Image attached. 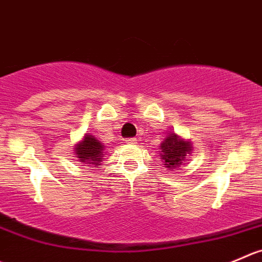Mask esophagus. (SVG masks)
Masks as SVG:
<instances>
[{
    "instance_id": "1",
    "label": "esophagus",
    "mask_w": 262,
    "mask_h": 262,
    "mask_svg": "<svg viewBox=\"0 0 262 262\" xmlns=\"http://www.w3.org/2000/svg\"><path fill=\"white\" fill-rule=\"evenodd\" d=\"M126 142H128V143H137V138H128L126 139Z\"/></svg>"
}]
</instances>
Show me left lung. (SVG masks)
<instances>
[{
    "label": "left lung",
    "instance_id": "8db88e82",
    "mask_svg": "<svg viewBox=\"0 0 262 262\" xmlns=\"http://www.w3.org/2000/svg\"><path fill=\"white\" fill-rule=\"evenodd\" d=\"M162 159L165 160L164 165L167 167H179L185 161V156L190 152L192 146L189 142L179 139V137L171 134L165 138L161 143Z\"/></svg>",
    "mask_w": 262,
    "mask_h": 262
}]
</instances>
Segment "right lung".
Instances as JSON below:
<instances>
[{
  "instance_id": "1",
  "label": "right lung",
  "mask_w": 262,
  "mask_h": 262,
  "mask_svg": "<svg viewBox=\"0 0 262 262\" xmlns=\"http://www.w3.org/2000/svg\"><path fill=\"white\" fill-rule=\"evenodd\" d=\"M75 151L79 161L88 165L97 166L103 160V146L92 136H85V138L75 147Z\"/></svg>"
}]
</instances>
